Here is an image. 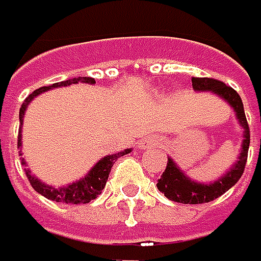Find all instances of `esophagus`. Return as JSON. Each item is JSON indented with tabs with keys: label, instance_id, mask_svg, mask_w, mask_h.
Returning a JSON list of instances; mask_svg holds the SVG:
<instances>
[{
	"label": "esophagus",
	"instance_id": "34e87169",
	"mask_svg": "<svg viewBox=\"0 0 261 261\" xmlns=\"http://www.w3.org/2000/svg\"><path fill=\"white\" fill-rule=\"evenodd\" d=\"M156 145H159V140L154 137H147L140 141V148H150V147H156Z\"/></svg>",
	"mask_w": 261,
	"mask_h": 261
}]
</instances>
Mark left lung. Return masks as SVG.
<instances>
[{
    "mask_svg": "<svg viewBox=\"0 0 261 261\" xmlns=\"http://www.w3.org/2000/svg\"><path fill=\"white\" fill-rule=\"evenodd\" d=\"M192 84H193V89L197 92L210 90L215 95H218L220 98H223L229 105H232L236 113V119L244 127V141H242V150L239 154V160L233 165L232 169L227 174H224V177H221L214 182L202 184V182L192 181L190 178L186 177L184 172L179 171L177 163L172 159L168 158L166 169L158 181V189L169 200L196 205V203L211 202L221 195H224L230 187H233L239 181V178L242 177L247 158H248V148H250V127L245 117L242 99L238 95V92L230 86L215 79H208V77H192Z\"/></svg>",
    "mask_w": 261,
    "mask_h": 261,
    "instance_id": "obj_1",
    "label": "left lung"
}]
</instances>
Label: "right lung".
<instances>
[{
  "mask_svg": "<svg viewBox=\"0 0 261 261\" xmlns=\"http://www.w3.org/2000/svg\"><path fill=\"white\" fill-rule=\"evenodd\" d=\"M82 82V83H95V79L92 77H77V79H71V80H65V82H61V83H55L51 86H43L40 89H37L35 92H32L28 98L23 101L22 107H20V111H19V120H20V127H19V135H17V147L22 145V123H23V116H25V111H27V107L28 103L40 93L50 90V89H55V87H61V86H69V84H75ZM130 153V148L127 150H123L120 153H116V154H111V156H105L102 158L93 168L92 171L82 179L69 184V186H64V187H59V189H55L51 186H47L43 181H40L35 175L31 174L28 168H25V172H27V177H28L29 182L32 186V189L35 192H38L40 195H43L50 200H55V202H64V203H74V205H79V203H89L92 199H96L98 195H101L102 189L107 184V179L108 175L111 172V168H113V163L114 160ZM22 163L27 165V162H23L22 158Z\"/></svg>",
  "mask_w": 261,
  "mask_h": 261,
  "instance_id": "right-lung-1",
  "label": "right lung"
}]
</instances>
